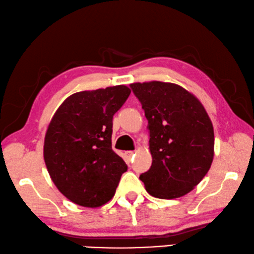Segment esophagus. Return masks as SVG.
<instances>
[{
	"mask_svg": "<svg viewBox=\"0 0 254 254\" xmlns=\"http://www.w3.org/2000/svg\"><path fill=\"white\" fill-rule=\"evenodd\" d=\"M134 155H135V153L134 152H131V150H129V152H126L125 153V157H126V159L128 162L130 161V159L134 157Z\"/></svg>",
	"mask_w": 254,
	"mask_h": 254,
	"instance_id": "34e87169",
	"label": "esophagus"
}]
</instances>
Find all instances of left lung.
Wrapping results in <instances>:
<instances>
[{"mask_svg": "<svg viewBox=\"0 0 254 254\" xmlns=\"http://www.w3.org/2000/svg\"><path fill=\"white\" fill-rule=\"evenodd\" d=\"M130 88L148 120L153 162L139 176L154 197L172 199L190 192L211 167L214 130L205 108L179 84L136 82Z\"/></svg>", "mask_w": 254, "mask_h": 254, "instance_id": "1", "label": "left lung"}]
</instances>
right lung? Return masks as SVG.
<instances>
[{"mask_svg":"<svg viewBox=\"0 0 254 254\" xmlns=\"http://www.w3.org/2000/svg\"><path fill=\"white\" fill-rule=\"evenodd\" d=\"M129 95L124 84L75 92L53 115L44 137V162L57 189L74 204L104 205L127 171L111 148V134L114 115Z\"/></svg>","mask_w":254,"mask_h":254,"instance_id":"right-lung-1","label":"right lung"}]
</instances>
